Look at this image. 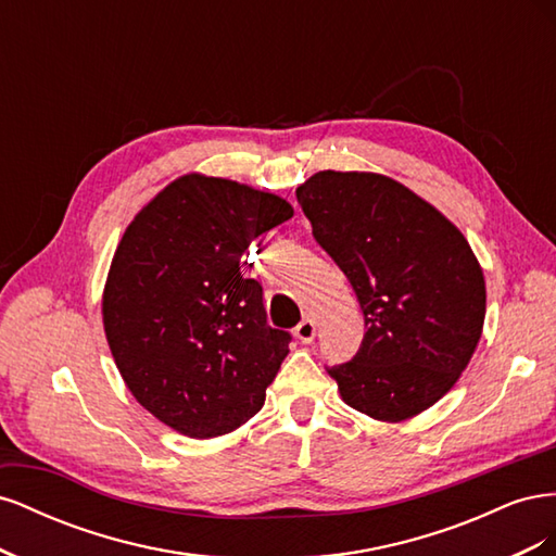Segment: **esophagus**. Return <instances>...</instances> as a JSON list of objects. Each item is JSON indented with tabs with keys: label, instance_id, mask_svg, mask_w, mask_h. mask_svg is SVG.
Masks as SVG:
<instances>
[{
	"label": "esophagus",
	"instance_id": "34e87169",
	"mask_svg": "<svg viewBox=\"0 0 556 556\" xmlns=\"http://www.w3.org/2000/svg\"><path fill=\"white\" fill-rule=\"evenodd\" d=\"M294 333H296V339H299L301 343H311V341L315 339V323H313V317H304V319H301V323H299L296 329H294Z\"/></svg>",
	"mask_w": 556,
	"mask_h": 556
}]
</instances>
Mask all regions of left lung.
<instances>
[{
    "label": "left lung",
    "mask_w": 556,
    "mask_h": 556,
    "mask_svg": "<svg viewBox=\"0 0 556 556\" xmlns=\"http://www.w3.org/2000/svg\"><path fill=\"white\" fill-rule=\"evenodd\" d=\"M296 199L364 313L357 355L327 368L343 401L380 422L427 410L459 380L482 333L484 276L464 233L380 174L319 172Z\"/></svg>",
    "instance_id": "obj_1"
}]
</instances>
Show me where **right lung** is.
<instances>
[{
	"label": "right lung",
	"mask_w": 556,
	"mask_h": 556,
	"mask_svg": "<svg viewBox=\"0 0 556 556\" xmlns=\"http://www.w3.org/2000/svg\"><path fill=\"white\" fill-rule=\"evenodd\" d=\"M294 215L237 180L180 176L125 229L109 268L104 331L129 392L190 439L239 429L264 406L292 336L268 327L243 255Z\"/></svg>",
	"instance_id": "right-lung-1"
}]
</instances>
